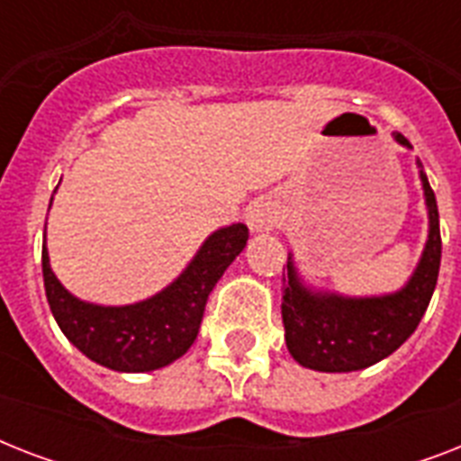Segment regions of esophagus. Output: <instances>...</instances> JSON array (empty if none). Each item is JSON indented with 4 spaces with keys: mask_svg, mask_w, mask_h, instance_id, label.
Returning a JSON list of instances; mask_svg holds the SVG:
<instances>
[{
    "mask_svg": "<svg viewBox=\"0 0 461 461\" xmlns=\"http://www.w3.org/2000/svg\"><path fill=\"white\" fill-rule=\"evenodd\" d=\"M246 222H249V227H251L253 231L273 230L275 224H277V210H275V205H270V203H256V205L249 210Z\"/></svg>",
    "mask_w": 461,
    "mask_h": 461,
    "instance_id": "34e87169",
    "label": "esophagus"
}]
</instances>
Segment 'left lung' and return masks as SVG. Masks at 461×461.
<instances>
[{"label": "left lung", "mask_w": 461, "mask_h": 461, "mask_svg": "<svg viewBox=\"0 0 461 461\" xmlns=\"http://www.w3.org/2000/svg\"><path fill=\"white\" fill-rule=\"evenodd\" d=\"M394 139L409 146L402 133H394ZM419 167H423L421 162ZM421 181L430 217L429 244L414 277L402 292L375 299L313 294L287 263V275H282V322L289 354L302 366L322 373L361 371L400 349L421 322L436 289L443 253L436 194L426 172H421Z\"/></svg>", "instance_id": "left-lung-1"}]
</instances>
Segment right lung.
I'll list each match as a JSON object with an SVG mask.
<instances>
[{"instance_id": "1", "label": "right lung", "mask_w": 461, "mask_h": 461, "mask_svg": "<svg viewBox=\"0 0 461 461\" xmlns=\"http://www.w3.org/2000/svg\"><path fill=\"white\" fill-rule=\"evenodd\" d=\"M249 241L246 224L215 231L191 266L165 292L133 306H95L78 302L61 287L42 244L47 302L61 332L95 364L112 371H155L184 357L201 330L205 303L231 260Z\"/></svg>"}]
</instances>
